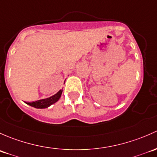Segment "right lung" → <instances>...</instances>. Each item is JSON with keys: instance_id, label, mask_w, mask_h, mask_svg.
Returning <instances> with one entry per match:
<instances>
[{"instance_id": "right-lung-1", "label": "right lung", "mask_w": 157, "mask_h": 157, "mask_svg": "<svg viewBox=\"0 0 157 157\" xmlns=\"http://www.w3.org/2000/svg\"><path fill=\"white\" fill-rule=\"evenodd\" d=\"M62 92L63 89H61L56 94L53 95V96L50 97L48 98H46V99L38 100V101H34V102H25V103L31 106L37 108V109H44V108H48L51 105H52L53 103H56V101H59V99L61 97V94H62Z\"/></svg>"}]
</instances>
